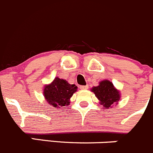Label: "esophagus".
Returning a JSON list of instances; mask_svg holds the SVG:
<instances>
[{
    "instance_id": "34e87169",
    "label": "esophagus",
    "mask_w": 153,
    "mask_h": 153,
    "mask_svg": "<svg viewBox=\"0 0 153 153\" xmlns=\"http://www.w3.org/2000/svg\"><path fill=\"white\" fill-rule=\"evenodd\" d=\"M79 88L82 89V90H85V89L88 88V85H81L79 87Z\"/></svg>"
}]
</instances>
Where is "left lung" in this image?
Instances as JSON below:
<instances>
[{"instance_id": "obj_1", "label": "left lung", "mask_w": 153, "mask_h": 153, "mask_svg": "<svg viewBox=\"0 0 153 153\" xmlns=\"http://www.w3.org/2000/svg\"><path fill=\"white\" fill-rule=\"evenodd\" d=\"M91 91L100 101L101 105L107 108L111 107L114 102L117 103V102L120 100L119 91L108 80L100 82L99 85L94 87Z\"/></svg>"}]
</instances>
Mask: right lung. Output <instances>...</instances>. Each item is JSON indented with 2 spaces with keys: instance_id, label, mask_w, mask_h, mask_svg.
Returning a JSON list of instances; mask_svg holds the SVG:
<instances>
[{
  "instance_id": "1",
  "label": "right lung",
  "mask_w": 153,
  "mask_h": 153,
  "mask_svg": "<svg viewBox=\"0 0 153 153\" xmlns=\"http://www.w3.org/2000/svg\"><path fill=\"white\" fill-rule=\"evenodd\" d=\"M76 91V85H71L66 80L56 77L51 84L45 86L44 96L50 105L59 108L70 104V98Z\"/></svg>"
}]
</instances>
